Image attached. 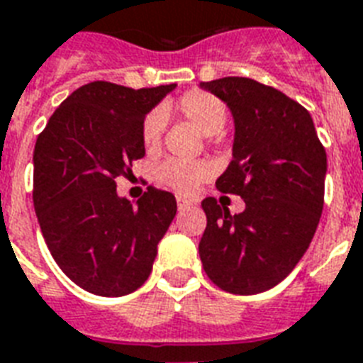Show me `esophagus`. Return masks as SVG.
I'll return each mask as SVG.
<instances>
[{
  "instance_id": "obj_1",
  "label": "esophagus",
  "mask_w": 363,
  "mask_h": 363,
  "mask_svg": "<svg viewBox=\"0 0 363 363\" xmlns=\"http://www.w3.org/2000/svg\"><path fill=\"white\" fill-rule=\"evenodd\" d=\"M190 205H194L192 201H190V199H184V198H177V207H179V209H181V211L188 209V207H190Z\"/></svg>"
}]
</instances>
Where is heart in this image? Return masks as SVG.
I'll return each instance as SVG.
<instances>
[{
  "mask_svg": "<svg viewBox=\"0 0 363 363\" xmlns=\"http://www.w3.org/2000/svg\"><path fill=\"white\" fill-rule=\"evenodd\" d=\"M175 111L182 118L192 122L203 135H216L226 125L228 111L220 99L209 92L192 90L182 96L175 105ZM164 118L158 111L148 113L141 125V141L147 152H156L162 145ZM211 169L199 162H181L167 160L160 165L158 181L165 186L173 188L181 194H192L199 182L209 177Z\"/></svg>",
  "mask_w": 363,
  "mask_h": 363,
  "instance_id": "1",
  "label": "heart"
}]
</instances>
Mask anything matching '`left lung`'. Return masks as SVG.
<instances>
[{
  "instance_id": "obj_1",
  "label": "left lung",
  "mask_w": 363,
  "mask_h": 363,
  "mask_svg": "<svg viewBox=\"0 0 363 363\" xmlns=\"http://www.w3.org/2000/svg\"><path fill=\"white\" fill-rule=\"evenodd\" d=\"M199 86L232 111L233 160L216 188L245 201L239 215L215 198L201 201L207 228L199 258L222 290L265 292L292 273L313 241L324 207L326 150L309 111L277 88L247 77Z\"/></svg>"
}]
</instances>
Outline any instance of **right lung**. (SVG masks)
Segmentation results:
<instances>
[{
  "label": "right lung",
  "mask_w": 363,
  "mask_h": 363,
  "mask_svg": "<svg viewBox=\"0 0 363 363\" xmlns=\"http://www.w3.org/2000/svg\"><path fill=\"white\" fill-rule=\"evenodd\" d=\"M177 84L96 81L54 111L33 150V207L48 250L77 286L104 298L135 292L177 215L175 196L148 186L137 205L116 194L145 156L147 113Z\"/></svg>",
  "instance_id": "1"
}]
</instances>
